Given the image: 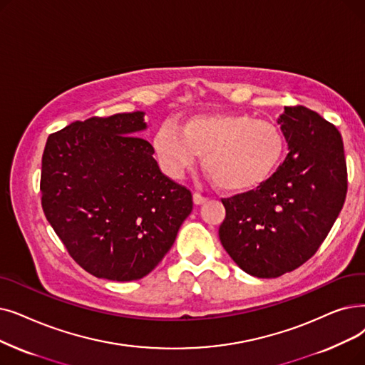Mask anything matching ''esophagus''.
Masks as SVG:
<instances>
[{
	"instance_id": "esophagus-1",
	"label": "esophagus",
	"mask_w": 365,
	"mask_h": 365,
	"mask_svg": "<svg viewBox=\"0 0 365 365\" xmlns=\"http://www.w3.org/2000/svg\"><path fill=\"white\" fill-rule=\"evenodd\" d=\"M192 200H194V202H195L197 205H201V204H204L205 201H207V198H205V197L201 195V194H198V192H195V194L192 195Z\"/></svg>"
}]
</instances>
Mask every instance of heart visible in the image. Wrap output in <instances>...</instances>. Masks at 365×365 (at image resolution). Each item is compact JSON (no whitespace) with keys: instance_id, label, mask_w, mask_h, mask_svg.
Masks as SVG:
<instances>
[{"instance_id":"heart-1","label":"heart","mask_w":365,"mask_h":365,"mask_svg":"<svg viewBox=\"0 0 365 365\" xmlns=\"http://www.w3.org/2000/svg\"><path fill=\"white\" fill-rule=\"evenodd\" d=\"M161 167L182 178L200 155L216 185L228 192H246L270 179L284 155V137L272 122L246 113L194 115L179 125L165 122L153 137Z\"/></svg>"}]
</instances>
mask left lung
Masks as SVG:
<instances>
[{"label":"left lung","mask_w":365,"mask_h":365,"mask_svg":"<svg viewBox=\"0 0 365 365\" xmlns=\"http://www.w3.org/2000/svg\"><path fill=\"white\" fill-rule=\"evenodd\" d=\"M277 123L289 153L255 191L222 200L219 239L243 272L261 279L289 273L319 249L343 207V140L313 110L284 107Z\"/></svg>","instance_id":"left-lung-1"}]
</instances>
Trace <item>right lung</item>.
<instances>
[{
	"label": "right lung",
	"mask_w": 365,
	"mask_h": 365,
	"mask_svg": "<svg viewBox=\"0 0 365 365\" xmlns=\"http://www.w3.org/2000/svg\"><path fill=\"white\" fill-rule=\"evenodd\" d=\"M145 112L73 122L47 138L41 205L73 259L95 277H145L171 249L192 195L158 167Z\"/></svg>",
	"instance_id": "right-lung-1"
}]
</instances>
